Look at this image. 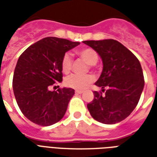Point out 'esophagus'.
<instances>
[{"mask_svg": "<svg viewBox=\"0 0 157 157\" xmlns=\"http://www.w3.org/2000/svg\"><path fill=\"white\" fill-rule=\"evenodd\" d=\"M75 93H76V94H82V93H83V92H82V91H80V90H76V91H75Z\"/></svg>", "mask_w": 157, "mask_h": 157, "instance_id": "1", "label": "esophagus"}]
</instances>
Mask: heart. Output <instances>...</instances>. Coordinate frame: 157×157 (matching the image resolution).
Wrapping results in <instances>:
<instances>
[{
	"label": "heart",
	"mask_w": 157,
	"mask_h": 157,
	"mask_svg": "<svg viewBox=\"0 0 157 157\" xmlns=\"http://www.w3.org/2000/svg\"><path fill=\"white\" fill-rule=\"evenodd\" d=\"M79 55L84 61L89 65H95L98 61V55L97 52L90 48L81 49L78 52ZM72 67V56L70 53H65L61 60V69L64 73H69ZM93 76L92 75H76L72 74L65 79V85L68 87L77 90H83L86 88L92 82Z\"/></svg>",
	"instance_id": "1"
}]
</instances>
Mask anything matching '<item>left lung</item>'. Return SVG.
I'll use <instances>...</instances> for the list:
<instances>
[{
    "label": "left lung",
    "instance_id": "obj_1",
    "mask_svg": "<svg viewBox=\"0 0 157 157\" xmlns=\"http://www.w3.org/2000/svg\"><path fill=\"white\" fill-rule=\"evenodd\" d=\"M95 50L102 61V71L95 85L102 92H94L87 104L97 121L113 124L124 120L135 109L145 85L141 65L135 55L113 39L83 41Z\"/></svg>",
    "mask_w": 157,
    "mask_h": 157
}]
</instances>
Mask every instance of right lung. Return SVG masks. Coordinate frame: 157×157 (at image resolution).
<instances>
[{
  "mask_svg": "<svg viewBox=\"0 0 157 157\" xmlns=\"http://www.w3.org/2000/svg\"><path fill=\"white\" fill-rule=\"evenodd\" d=\"M80 44L65 39L47 37L36 42L20 55L12 87L19 109L36 124L49 126L65 115L75 91H50L55 82H62L61 60L65 53Z\"/></svg>",
  "mask_w": 157,
  "mask_h": 157,
  "instance_id": "obj_1",
  "label": "right lung"
}]
</instances>
